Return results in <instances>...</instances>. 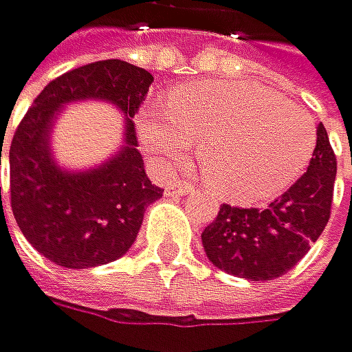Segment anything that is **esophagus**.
I'll list each match as a JSON object with an SVG mask.
<instances>
[{
	"instance_id": "1",
	"label": "esophagus",
	"mask_w": 352,
	"mask_h": 352,
	"mask_svg": "<svg viewBox=\"0 0 352 352\" xmlns=\"http://www.w3.org/2000/svg\"><path fill=\"white\" fill-rule=\"evenodd\" d=\"M168 197H184V195H192L195 192V188L190 184H184V182H173L166 186V190H164Z\"/></svg>"
}]
</instances>
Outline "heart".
<instances>
[{"label": "heart", "instance_id": "1", "mask_svg": "<svg viewBox=\"0 0 352 352\" xmlns=\"http://www.w3.org/2000/svg\"><path fill=\"white\" fill-rule=\"evenodd\" d=\"M138 133L164 170L184 164L199 144L212 190L238 203L283 192L303 175L316 146V123L305 108L249 82L175 88L162 112H140Z\"/></svg>", "mask_w": 352, "mask_h": 352}]
</instances>
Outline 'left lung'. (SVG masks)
<instances>
[{
  "instance_id": "obj_1",
  "label": "left lung",
  "mask_w": 352,
  "mask_h": 352,
  "mask_svg": "<svg viewBox=\"0 0 352 352\" xmlns=\"http://www.w3.org/2000/svg\"><path fill=\"white\" fill-rule=\"evenodd\" d=\"M336 170V155L320 123L307 173L279 199L262 210L221 206L216 221L201 234L208 259L229 275L251 281L285 275L329 223Z\"/></svg>"
}]
</instances>
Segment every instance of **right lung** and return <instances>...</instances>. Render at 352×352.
Here are the masks:
<instances>
[{"instance_id":"obj_1","label":"right lung","mask_w":352,"mask_h":352,"mask_svg":"<svg viewBox=\"0 0 352 352\" xmlns=\"http://www.w3.org/2000/svg\"><path fill=\"white\" fill-rule=\"evenodd\" d=\"M151 82L149 71L129 62H93L49 82L16 127L8 151L10 206L25 240L49 262L62 268L114 262L136 242L146 206L164 192L146 177L131 123ZM77 100L112 102L126 116L119 151L86 171L62 169L51 151L57 114Z\"/></svg>"}]
</instances>
